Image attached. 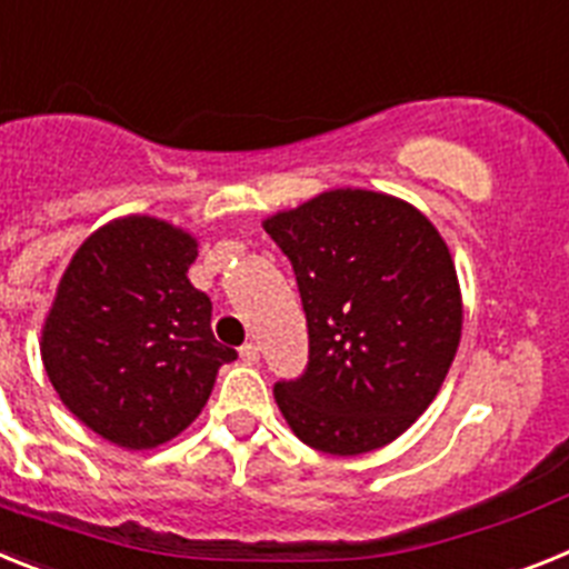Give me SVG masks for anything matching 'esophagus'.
<instances>
[{"label": "esophagus", "instance_id": "obj_1", "mask_svg": "<svg viewBox=\"0 0 569 569\" xmlns=\"http://www.w3.org/2000/svg\"><path fill=\"white\" fill-rule=\"evenodd\" d=\"M240 360H243V363H249V367H254L257 360H260V349H257V343L240 346Z\"/></svg>", "mask_w": 569, "mask_h": 569}]
</instances>
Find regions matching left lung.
Segmentation results:
<instances>
[{"label":"left lung","mask_w":569,"mask_h":569,"mask_svg":"<svg viewBox=\"0 0 569 569\" xmlns=\"http://www.w3.org/2000/svg\"><path fill=\"white\" fill-rule=\"evenodd\" d=\"M263 229L298 278L309 367L274 383L300 441L360 456L407 432L435 401L458 343L456 263L421 211L392 194L332 189Z\"/></svg>","instance_id":"obj_1"}]
</instances>
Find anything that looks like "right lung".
I'll use <instances>...</instances> for the list:
<instances>
[{
  "instance_id": "1",
  "label": "right lung",
  "mask_w": 569,
  "mask_h": 569,
  "mask_svg": "<svg viewBox=\"0 0 569 569\" xmlns=\"http://www.w3.org/2000/svg\"><path fill=\"white\" fill-rule=\"evenodd\" d=\"M197 240L148 214L100 226L57 286L39 352L66 403L122 449H154L194 421L217 369L237 358L194 289Z\"/></svg>"
}]
</instances>
